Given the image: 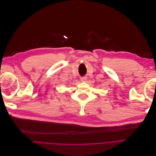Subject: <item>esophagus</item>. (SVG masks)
Masks as SVG:
<instances>
[{
  "label": "esophagus",
  "mask_w": 156,
  "mask_h": 156,
  "mask_svg": "<svg viewBox=\"0 0 156 156\" xmlns=\"http://www.w3.org/2000/svg\"><path fill=\"white\" fill-rule=\"evenodd\" d=\"M81 81L82 82H85L87 81V77H83L81 78Z\"/></svg>",
  "instance_id": "obj_1"
}]
</instances>
